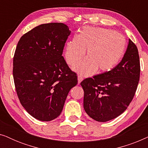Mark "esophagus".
<instances>
[{"mask_svg":"<svg viewBox=\"0 0 148 148\" xmlns=\"http://www.w3.org/2000/svg\"><path fill=\"white\" fill-rule=\"evenodd\" d=\"M77 79H78V84H80V83L83 81V79H84V78H83L81 75H78Z\"/></svg>","mask_w":148,"mask_h":148,"instance_id":"obj_1","label":"esophagus"}]
</instances>
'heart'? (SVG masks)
I'll list each match as a JSON object with an SVG mask.
<instances>
[{
	"label": "heart",
	"instance_id": "obj_1",
	"mask_svg": "<svg viewBox=\"0 0 148 148\" xmlns=\"http://www.w3.org/2000/svg\"><path fill=\"white\" fill-rule=\"evenodd\" d=\"M126 40L121 34L102 27H85L77 36L66 42L64 58L69 66H74L84 58L86 59L73 67L82 75L112 69L123 57L126 48Z\"/></svg>",
	"mask_w": 148,
	"mask_h": 148
}]
</instances>
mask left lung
<instances>
[{
	"mask_svg": "<svg viewBox=\"0 0 148 148\" xmlns=\"http://www.w3.org/2000/svg\"><path fill=\"white\" fill-rule=\"evenodd\" d=\"M140 76L139 52L129 39L123 59L112 70L81 83L84 108L94 120L106 122L126 110L135 96Z\"/></svg>",
	"mask_w": 148,
	"mask_h": 148,
	"instance_id": "left-lung-1",
	"label": "left lung"
}]
</instances>
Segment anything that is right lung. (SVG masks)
<instances>
[{
    "label": "right lung",
    "mask_w": 148,
    "mask_h": 148,
    "mask_svg": "<svg viewBox=\"0 0 148 148\" xmlns=\"http://www.w3.org/2000/svg\"><path fill=\"white\" fill-rule=\"evenodd\" d=\"M62 23L42 24L20 38L13 57V79L20 102L26 111L42 121L61 113L77 76L62 56L70 35Z\"/></svg>",
    "instance_id": "right-lung-1"
}]
</instances>
